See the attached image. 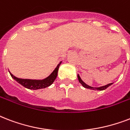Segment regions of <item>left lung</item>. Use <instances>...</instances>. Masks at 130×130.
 I'll return each mask as SVG.
<instances>
[{
    "instance_id": "1",
    "label": "left lung",
    "mask_w": 130,
    "mask_h": 130,
    "mask_svg": "<svg viewBox=\"0 0 130 130\" xmlns=\"http://www.w3.org/2000/svg\"><path fill=\"white\" fill-rule=\"evenodd\" d=\"M77 77H78V79H79V83L81 84L83 86L84 88H88V89H90V90H105V89H107L108 87L109 86H111V84L113 83H111V84H107V85L106 86H101V87H99V88H92V87L90 86L87 85V84H86L82 80V79L80 78V77L79 76V75H77Z\"/></svg>"
}]
</instances>
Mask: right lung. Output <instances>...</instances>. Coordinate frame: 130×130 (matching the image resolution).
<instances>
[{
    "mask_svg": "<svg viewBox=\"0 0 130 130\" xmlns=\"http://www.w3.org/2000/svg\"><path fill=\"white\" fill-rule=\"evenodd\" d=\"M61 62H60L59 65H57V67L55 68V69L53 71V72L49 75L48 77L46 78L42 79V80H36V79H21L18 78L10 73L11 77L13 79L19 83L21 85L24 86L26 88L30 89V90H38V89L45 88L46 87L51 86L52 84L54 82V81L56 79L57 76V73L59 70V67L61 65Z\"/></svg>",
    "mask_w": 130,
    "mask_h": 130,
    "instance_id": "obj_1",
    "label": "right lung"
}]
</instances>
